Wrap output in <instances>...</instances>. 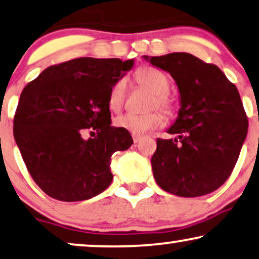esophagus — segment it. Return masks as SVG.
<instances>
[{
  "mask_svg": "<svg viewBox=\"0 0 259 259\" xmlns=\"http://www.w3.org/2000/svg\"><path fill=\"white\" fill-rule=\"evenodd\" d=\"M142 140V136H138V134H133V142L134 144L139 143Z\"/></svg>",
  "mask_w": 259,
  "mask_h": 259,
  "instance_id": "1",
  "label": "esophagus"
}]
</instances>
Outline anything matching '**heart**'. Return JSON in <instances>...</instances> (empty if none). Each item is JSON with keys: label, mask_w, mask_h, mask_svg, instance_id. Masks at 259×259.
<instances>
[{"label": "heart", "mask_w": 259, "mask_h": 259, "mask_svg": "<svg viewBox=\"0 0 259 259\" xmlns=\"http://www.w3.org/2000/svg\"><path fill=\"white\" fill-rule=\"evenodd\" d=\"M137 79L140 84L145 87L154 94L152 100L153 106H158L159 108L170 113L172 109L166 94L170 89V80L165 73L154 68L142 69L137 73ZM126 94V79L120 78L112 85L109 90L108 103L113 110H119L123 105ZM114 125L117 128L128 131L132 134H143L151 130L158 128L163 125V116L158 112H150L145 114L125 113L122 115L116 116L114 119Z\"/></svg>", "instance_id": "1"}]
</instances>
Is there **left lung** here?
I'll return each mask as SVG.
<instances>
[{
    "label": "left lung",
    "instance_id": "1",
    "mask_svg": "<svg viewBox=\"0 0 259 259\" xmlns=\"http://www.w3.org/2000/svg\"><path fill=\"white\" fill-rule=\"evenodd\" d=\"M144 59L169 72L180 93L174 139H157L153 177L167 193L207 195L230 177L247 134V117L236 85L214 64L186 52Z\"/></svg>",
    "mask_w": 259,
    "mask_h": 259
}]
</instances>
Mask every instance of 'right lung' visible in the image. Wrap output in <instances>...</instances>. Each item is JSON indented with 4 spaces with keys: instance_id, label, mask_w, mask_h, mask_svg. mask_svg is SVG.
<instances>
[{
    "instance_id": "1",
    "label": "right lung",
    "mask_w": 259,
    "mask_h": 259,
    "mask_svg": "<svg viewBox=\"0 0 259 259\" xmlns=\"http://www.w3.org/2000/svg\"><path fill=\"white\" fill-rule=\"evenodd\" d=\"M134 59H71L49 66L22 90L14 138L32 179L65 202L89 200L113 181L110 159L133 144L110 125L108 96ZM85 132L93 137L84 138Z\"/></svg>"
}]
</instances>
